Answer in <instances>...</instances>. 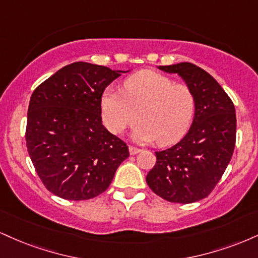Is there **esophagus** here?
<instances>
[{
  "mask_svg": "<svg viewBox=\"0 0 258 258\" xmlns=\"http://www.w3.org/2000/svg\"><path fill=\"white\" fill-rule=\"evenodd\" d=\"M130 154H131V155H136V154H138L139 152H141V149H138V148H136V147H132V146H130Z\"/></svg>",
  "mask_w": 258,
  "mask_h": 258,
  "instance_id": "obj_1",
  "label": "esophagus"
}]
</instances>
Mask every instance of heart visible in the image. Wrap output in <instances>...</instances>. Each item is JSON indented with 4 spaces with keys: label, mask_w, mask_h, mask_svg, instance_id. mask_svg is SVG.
Instances as JSON below:
<instances>
[{
    "label": "heart",
    "mask_w": 258,
    "mask_h": 258,
    "mask_svg": "<svg viewBox=\"0 0 258 258\" xmlns=\"http://www.w3.org/2000/svg\"><path fill=\"white\" fill-rule=\"evenodd\" d=\"M100 110L106 128L115 135L139 119L133 139L142 143L158 141L165 146L178 141L188 130L195 111V94L188 85L144 70L127 78L122 92L105 90Z\"/></svg>",
    "instance_id": "b5f03b06"
}]
</instances>
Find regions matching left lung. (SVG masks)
<instances>
[{"mask_svg": "<svg viewBox=\"0 0 258 258\" xmlns=\"http://www.w3.org/2000/svg\"><path fill=\"white\" fill-rule=\"evenodd\" d=\"M159 69L178 74L193 90L195 112L190 128L178 143L155 152L156 164L147 174V183L171 203H195L214 190L232 159L235 108L220 84L197 65H160Z\"/></svg>", "mask_w": 258, "mask_h": 258, "instance_id": "obj_1", "label": "left lung"}]
</instances>
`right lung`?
I'll list each match as a JSON object with an SVG mask.
<instances>
[{
    "label": "right lung",
    "mask_w": 258,
    "mask_h": 258,
    "mask_svg": "<svg viewBox=\"0 0 258 258\" xmlns=\"http://www.w3.org/2000/svg\"><path fill=\"white\" fill-rule=\"evenodd\" d=\"M120 70L76 61L61 68L32 93L26 147L51 193L87 200L110 185L128 147L102 123L100 99Z\"/></svg>",
    "instance_id": "obj_1"
}]
</instances>
